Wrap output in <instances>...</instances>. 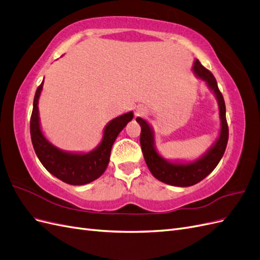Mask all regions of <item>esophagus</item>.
<instances>
[{
	"label": "esophagus",
	"instance_id": "1",
	"mask_svg": "<svg viewBox=\"0 0 260 260\" xmlns=\"http://www.w3.org/2000/svg\"><path fill=\"white\" fill-rule=\"evenodd\" d=\"M140 112H142V111H140V110H138V113H140Z\"/></svg>",
	"mask_w": 260,
	"mask_h": 260
}]
</instances>
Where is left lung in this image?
<instances>
[{
	"label": "left lung",
	"mask_w": 260,
	"mask_h": 260,
	"mask_svg": "<svg viewBox=\"0 0 260 260\" xmlns=\"http://www.w3.org/2000/svg\"><path fill=\"white\" fill-rule=\"evenodd\" d=\"M191 71L195 74V76L204 81L206 86L212 91L219 107V135L216 142L207 149L204 154L191 161L168 160L163 158L159 153L157 147H155V136L152 127L143 117H136L137 123L142 127L140 146H142L144 158L149 171L157 180L172 185V186L179 187L191 186V185H195L204 180L206 176H208L216 169L221 158L223 157L229 138V128L225 118V105L222 93L218 88L216 78L213 77L208 70H206L200 64L197 58L192 64Z\"/></svg>",
	"instance_id": "obj_1"
}]
</instances>
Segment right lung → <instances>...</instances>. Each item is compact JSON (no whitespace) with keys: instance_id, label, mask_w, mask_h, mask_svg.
Returning a JSON list of instances; mask_svg holds the SVG:
<instances>
[{"instance_id":"obj_1","label":"right lung","mask_w":260,"mask_h":260,"mask_svg":"<svg viewBox=\"0 0 260 260\" xmlns=\"http://www.w3.org/2000/svg\"><path fill=\"white\" fill-rule=\"evenodd\" d=\"M43 81L37 88L30 120V135L34 149L42 166L48 171L65 183L85 185L97 180L103 173L110 161V154L116 137L134 117L133 111L111 120L103 129L99 145L88 152H73L62 150L52 144L43 134L39 116V99Z\"/></svg>"}]
</instances>
